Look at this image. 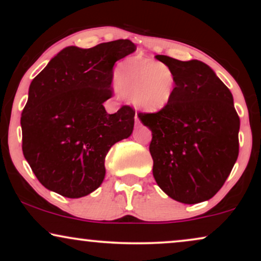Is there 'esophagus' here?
Returning a JSON list of instances; mask_svg holds the SVG:
<instances>
[{
	"label": "esophagus",
	"mask_w": 261,
	"mask_h": 261,
	"mask_svg": "<svg viewBox=\"0 0 261 261\" xmlns=\"http://www.w3.org/2000/svg\"><path fill=\"white\" fill-rule=\"evenodd\" d=\"M135 124H137V126H140V120H139V117H138V115H135Z\"/></svg>",
	"instance_id": "1"
}]
</instances>
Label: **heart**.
<instances>
[{"label": "heart", "instance_id": "b5f03b06", "mask_svg": "<svg viewBox=\"0 0 261 261\" xmlns=\"http://www.w3.org/2000/svg\"><path fill=\"white\" fill-rule=\"evenodd\" d=\"M114 84L140 112L155 114L172 102L176 76L165 64L146 58H129L117 66Z\"/></svg>", "mask_w": 261, "mask_h": 261}]
</instances>
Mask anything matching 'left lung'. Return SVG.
<instances>
[{
  "instance_id": "1",
  "label": "left lung",
  "mask_w": 261,
  "mask_h": 261,
  "mask_svg": "<svg viewBox=\"0 0 261 261\" xmlns=\"http://www.w3.org/2000/svg\"><path fill=\"white\" fill-rule=\"evenodd\" d=\"M155 58L171 67L177 85L167 108L138 115L152 130L153 176L174 201H208L222 188L239 155L240 119L233 95L205 63Z\"/></svg>"
}]
</instances>
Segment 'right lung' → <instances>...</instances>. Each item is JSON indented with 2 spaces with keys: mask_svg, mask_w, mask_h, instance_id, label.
Segmentation results:
<instances>
[{
  "mask_svg": "<svg viewBox=\"0 0 261 261\" xmlns=\"http://www.w3.org/2000/svg\"><path fill=\"white\" fill-rule=\"evenodd\" d=\"M135 49L127 39L67 46L32 81L21 115L22 152L46 189L80 198L102 184L107 153L130 137L135 115L128 106L108 114L103 103L112 97L114 64Z\"/></svg>",
  "mask_w": 261,
  "mask_h": 261,
  "instance_id": "add662e5",
  "label": "right lung"
}]
</instances>
